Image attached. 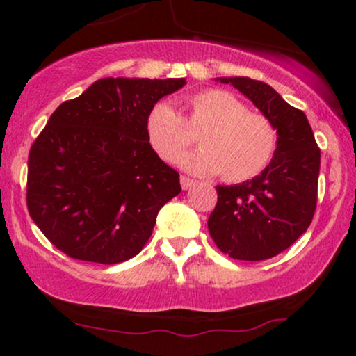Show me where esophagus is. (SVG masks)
<instances>
[{"label": "esophagus", "instance_id": "34e87169", "mask_svg": "<svg viewBox=\"0 0 356 356\" xmlns=\"http://www.w3.org/2000/svg\"><path fill=\"white\" fill-rule=\"evenodd\" d=\"M179 181H181V188L183 189H189V188H193L194 184H196V181H194V179L188 178V177H181V179H179Z\"/></svg>", "mask_w": 356, "mask_h": 356}]
</instances>
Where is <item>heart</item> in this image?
<instances>
[{
    "instance_id": "obj_1",
    "label": "heart",
    "mask_w": 356,
    "mask_h": 356,
    "mask_svg": "<svg viewBox=\"0 0 356 356\" xmlns=\"http://www.w3.org/2000/svg\"><path fill=\"white\" fill-rule=\"evenodd\" d=\"M188 118L168 102H157L145 120V133L155 154L173 162L192 142V131L203 129L202 147L179 156L184 172L227 181H246L270 163L277 150V129L266 115L248 111L246 105L223 89H206L188 97Z\"/></svg>"
}]
</instances>
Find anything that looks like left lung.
I'll list each match as a JSON object with an SVG mask.
<instances>
[{
    "instance_id": "1",
    "label": "left lung",
    "mask_w": 356,
    "mask_h": 356,
    "mask_svg": "<svg viewBox=\"0 0 356 356\" xmlns=\"http://www.w3.org/2000/svg\"><path fill=\"white\" fill-rule=\"evenodd\" d=\"M248 97L277 129L270 163L252 179L217 186L207 220L218 250L233 259L264 261L290 248L308 230L318 201L321 150L301 110L269 84L250 77H218Z\"/></svg>"
}]
</instances>
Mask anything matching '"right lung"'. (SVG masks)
I'll use <instances>...</instances> for the list:
<instances>
[{"instance_id":"obj_1","label":"right lung","mask_w":356,"mask_h":356,"mask_svg":"<svg viewBox=\"0 0 356 356\" xmlns=\"http://www.w3.org/2000/svg\"><path fill=\"white\" fill-rule=\"evenodd\" d=\"M186 79L105 77L63 102L29 154L27 209L58 250L118 264L152 235L157 213L181 191L155 154L145 120Z\"/></svg>"}]
</instances>
